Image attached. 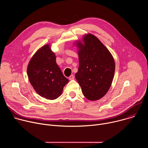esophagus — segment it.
<instances>
[{
    "label": "esophagus",
    "instance_id": "1",
    "mask_svg": "<svg viewBox=\"0 0 148 148\" xmlns=\"http://www.w3.org/2000/svg\"><path fill=\"white\" fill-rule=\"evenodd\" d=\"M74 79V75H73V74L71 75L69 77V79L72 80V79Z\"/></svg>",
    "mask_w": 148,
    "mask_h": 148
}]
</instances>
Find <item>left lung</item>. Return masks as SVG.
<instances>
[{"label": "left lung", "instance_id": "1", "mask_svg": "<svg viewBox=\"0 0 148 148\" xmlns=\"http://www.w3.org/2000/svg\"><path fill=\"white\" fill-rule=\"evenodd\" d=\"M84 43L78 41L79 67L75 77L83 95L90 101L99 99L107 94L114 78L115 64L114 58L100 40L88 34Z\"/></svg>", "mask_w": 148, "mask_h": 148}]
</instances>
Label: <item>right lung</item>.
I'll return each mask as SVG.
<instances>
[{"label": "right lung", "instance_id": "right-lung-1", "mask_svg": "<svg viewBox=\"0 0 148 148\" xmlns=\"http://www.w3.org/2000/svg\"><path fill=\"white\" fill-rule=\"evenodd\" d=\"M56 57L49 45L34 54L27 66L31 85L41 97L48 99L59 97L69 79L63 75L56 63Z\"/></svg>", "mask_w": 148, "mask_h": 148}]
</instances>
